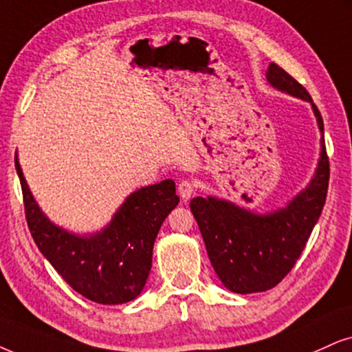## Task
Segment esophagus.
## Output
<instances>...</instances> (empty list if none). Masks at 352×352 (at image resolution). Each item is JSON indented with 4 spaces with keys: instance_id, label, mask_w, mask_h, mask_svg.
<instances>
[{
    "instance_id": "esophagus-1",
    "label": "esophagus",
    "mask_w": 352,
    "mask_h": 352,
    "mask_svg": "<svg viewBox=\"0 0 352 352\" xmlns=\"http://www.w3.org/2000/svg\"><path fill=\"white\" fill-rule=\"evenodd\" d=\"M194 192H196V184H194L192 181H181V183L177 184V194H179V197L183 199V201H188V199L192 197Z\"/></svg>"
}]
</instances>
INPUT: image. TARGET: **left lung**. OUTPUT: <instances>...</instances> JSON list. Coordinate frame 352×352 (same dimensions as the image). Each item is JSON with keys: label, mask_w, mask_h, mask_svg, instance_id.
<instances>
[{"label": "left lung", "mask_w": 352, "mask_h": 352, "mask_svg": "<svg viewBox=\"0 0 352 352\" xmlns=\"http://www.w3.org/2000/svg\"><path fill=\"white\" fill-rule=\"evenodd\" d=\"M266 80L277 91L311 104L322 133L320 158L305 189L284 207L266 214L214 196L190 201V212L197 220L214 271L235 294L264 292L289 274L322 215L328 192L329 163L322 114L307 89L279 65H269Z\"/></svg>", "instance_id": "obj_1"}]
</instances>
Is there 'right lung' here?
<instances>
[{"label":"right lung","instance_id":"add662e5","mask_svg":"<svg viewBox=\"0 0 352 352\" xmlns=\"http://www.w3.org/2000/svg\"><path fill=\"white\" fill-rule=\"evenodd\" d=\"M25 219L41 253L73 290L91 302L120 305L140 296L151 269L153 245L164 219L179 202L175 181L133 190L106 227L78 235L43 214L14 158Z\"/></svg>","mask_w":352,"mask_h":352}]
</instances>
